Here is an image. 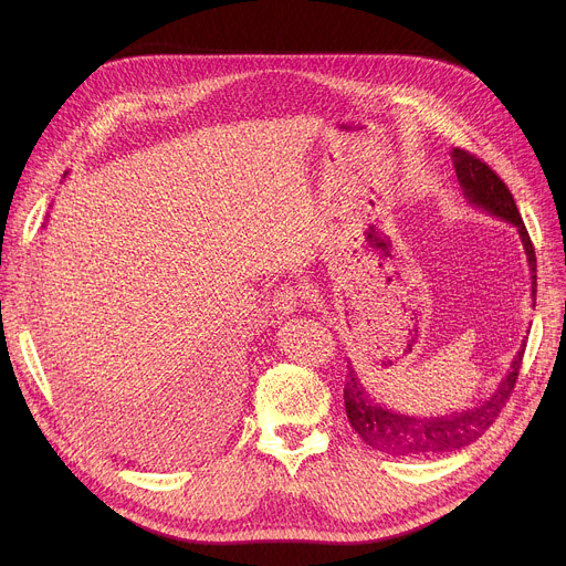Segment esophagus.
Here are the masks:
<instances>
[{
	"mask_svg": "<svg viewBox=\"0 0 566 566\" xmlns=\"http://www.w3.org/2000/svg\"><path fill=\"white\" fill-rule=\"evenodd\" d=\"M298 303H301V293L295 291L293 286H289V284L275 289L273 295H271V307L275 310L277 316L293 314L295 307H298Z\"/></svg>",
	"mask_w": 566,
	"mask_h": 566,
	"instance_id": "1",
	"label": "esophagus"
}]
</instances>
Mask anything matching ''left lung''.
Listing matches in <instances>:
<instances>
[{
	"instance_id": "obj_1",
	"label": "left lung",
	"mask_w": 566,
	"mask_h": 566,
	"mask_svg": "<svg viewBox=\"0 0 566 566\" xmlns=\"http://www.w3.org/2000/svg\"><path fill=\"white\" fill-rule=\"evenodd\" d=\"M450 156L463 199L470 206L480 208V211L516 227L530 265L532 301H537V256H534L532 241L510 188L502 184V178L486 163L470 156L463 148H452ZM525 344L527 342L523 339L512 360V369L500 380L495 392L486 401L461 412L436 415V418L433 415L431 418H415V415H403L376 403V399L360 382L358 371L348 363V378L344 388L348 422L369 448L392 457H431L440 452L461 450L465 444L482 438V433L495 422L504 403H507L518 378Z\"/></svg>"
}]
</instances>
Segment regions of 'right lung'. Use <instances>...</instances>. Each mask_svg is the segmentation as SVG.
I'll return each instance as SVG.
<instances>
[{"mask_svg": "<svg viewBox=\"0 0 566 566\" xmlns=\"http://www.w3.org/2000/svg\"><path fill=\"white\" fill-rule=\"evenodd\" d=\"M64 178H66V174H64ZM197 388L201 395H206L208 401H216L220 406V410H224L231 399V376L227 371V365H220V367L211 365L208 369H203L197 380Z\"/></svg>", "mask_w": 566, "mask_h": 566, "instance_id": "right-lung-1", "label": "right lung"}]
</instances>
